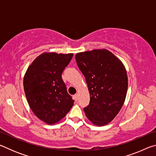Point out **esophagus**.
Listing matches in <instances>:
<instances>
[{"label":"esophagus","mask_w":156,"mask_h":156,"mask_svg":"<svg viewBox=\"0 0 156 156\" xmlns=\"http://www.w3.org/2000/svg\"><path fill=\"white\" fill-rule=\"evenodd\" d=\"M74 99L76 100H77L78 99V94H76V95H74Z\"/></svg>","instance_id":"1"}]
</instances>
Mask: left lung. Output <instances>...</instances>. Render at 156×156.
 Masks as SVG:
<instances>
[{
  "instance_id": "1",
  "label": "left lung",
  "mask_w": 156,
  "mask_h": 156,
  "mask_svg": "<svg viewBox=\"0 0 156 156\" xmlns=\"http://www.w3.org/2000/svg\"><path fill=\"white\" fill-rule=\"evenodd\" d=\"M76 60L90 94L84 113L94 125H106L114 119L125 102L128 88L125 65L106 49L77 53Z\"/></svg>"
}]
</instances>
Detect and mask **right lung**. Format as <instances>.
<instances>
[{"mask_svg":"<svg viewBox=\"0 0 156 156\" xmlns=\"http://www.w3.org/2000/svg\"><path fill=\"white\" fill-rule=\"evenodd\" d=\"M73 54L44 52L29 66L23 87L30 109L41 120L54 125L65 117L74 100L67 93L62 73Z\"/></svg>","mask_w":156,"mask_h":156,"instance_id":"1","label":"right lung"}]
</instances>
